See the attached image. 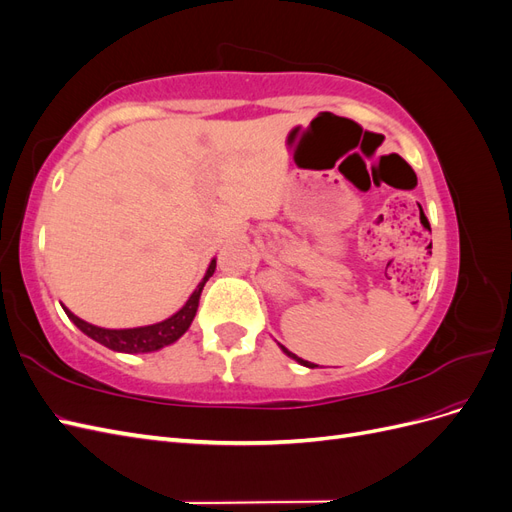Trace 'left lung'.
Returning <instances> with one entry per match:
<instances>
[{"instance_id": "8db88e82", "label": "left lung", "mask_w": 512, "mask_h": 512, "mask_svg": "<svg viewBox=\"0 0 512 512\" xmlns=\"http://www.w3.org/2000/svg\"><path fill=\"white\" fill-rule=\"evenodd\" d=\"M282 350H284V352H286L288 356H292V359H294V361H299L301 365H305V367H316L314 363H309V361H303V359H299V356H297V354H292V352H290V350H286L284 346H282Z\"/></svg>"}]
</instances>
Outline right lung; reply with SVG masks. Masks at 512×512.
<instances>
[{
	"label": "right lung",
	"instance_id": "1",
	"mask_svg": "<svg viewBox=\"0 0 512 512\" xmlns=\"http://www.w3.org/2000/svg\"><path fill=\"white\" fill-rule=\"evenodd\" d=\"M215 271V260H211V265L203 277V282L198 284V288L192 292V297L188 299L179 312L175 316H170L158 324H149V327H138V329H100L94 327V324H89L85 320H81L79 316H74L70 309H66L68 318L79 327L85 335H89L91 339H96L102 346L117 350V352H153V350H160L168 344L177 342V339L190 329V324L196 316V309H198V299H200V292H203L205 284L209 277Z\"/></svg>",
	"mask_w": 512,
	"mask_h": 512
}]
</instances>
